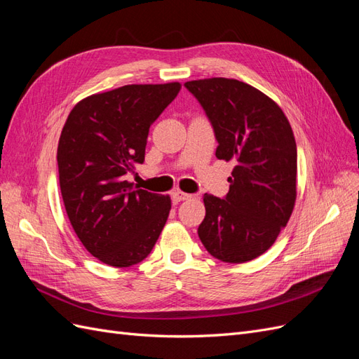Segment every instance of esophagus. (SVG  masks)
Masks as SVG:
<instances>
[{
    "instance_id": "obj_1",
    "label": "esophagus",
    "mask_w": 359,
    "mask_h": 359,
    "mask_svg": "<svg viewBox=\"0 0 359 359\" xmlns=\"http://www.w3.org/2000/svg\"><path fill=\"white\" fill-rule=\"evenodd\" d=\"M191 198H193L191 194L184 193V191H181V190H175V191L172 193V201L175 202V203L182 202V201H189V199H191Z\"/></svg>"
}]
</instances>
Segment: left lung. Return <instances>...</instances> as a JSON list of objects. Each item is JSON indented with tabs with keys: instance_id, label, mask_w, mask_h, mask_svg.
<instances>
[{
	"instance_id": "obj_1",
	"label": "left lung",
	"mask_w": 359,
	"mask_h": 359,
	"mask_svg": "<svg viewBox=\"0 0 359 359\" xmlns=\"http://www.w3.org/2000/svg\"><path fill=\"white\" fill-rule=\"evenodd\" d=\"M186 88L214 127L215 157L235 161L226 198L203 196L199 238L215 259L248 262L276 243L295 206V136L281 107L245 82L208 78Z\"/></svg>"
}]
</instances>
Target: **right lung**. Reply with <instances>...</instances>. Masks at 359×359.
Returning a JSON list of instances; mask_svg holds the SVG:
<instances>
[{
	"mask_svg": "<svg viewBox=\"0 0 359 359\" xmlns=\"http://www.w3.org/2000/svg\"><path fill=\"white\" fill-rule=\"evenodd\" d=\"M180 90V82H169L97 93L76 103L62 127V202L79 241L106 265L142 262L166 224L169 194L135 190L126 173L144 163L149 127Z\"/></svg>",
	"mask_w": 359,
	"mask_h": 359,
	"instance_id": "obj_1",
	"label": "right lung"
}]
</instances>
